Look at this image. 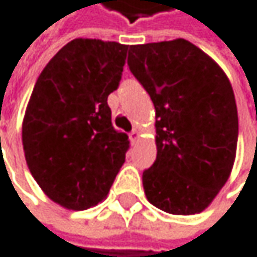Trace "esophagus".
<instances>
[{"instance_id": "esophagus-1", "label": "esophagus", "mask_w": 257, "mask_h": 257, "mask_svg": "<svg viewBox=\"0 0 257 257\" xmlns=\"http://www.w3.org/2000/svg\"><path fill=\"white\" fill-rule=\"evenodd\" d=\"M130 139H131V142H133V143L139 142V140H140V131H139V130H134V131L130 134Z\"/></svg>"}]
</instances>
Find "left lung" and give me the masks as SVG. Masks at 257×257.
<instances>
[{"instance_id": "8db88e82", "label": "left lung", "mask_w": 257, "mask_h": 257, "mask_svg": "<svg viewBox=\"0 0 257 257\" xmlns=\"http://www.w3.org/2000/svg\"><path fill=\"white\" fill-rule=\"evenodd\" d=\"M127 65L155 106L157 158L143 172L148 201L172 215L203 212L236 158L237 108L227 74L183 38L131 45Z\"/></svg>"}]
</instances>
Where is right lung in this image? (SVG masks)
<instances>
[{
  "mask_svg": "<svg viewBox=\"0 0 257 257\" xmlns=\"http://www.w3.org/2000/svg\"><path fill=\"white\" fill-rule=\"evenodd\" d=\"M127 45L77 38L39 74L23 120V148L42 192L64 209L86 210L109 192L127 136L114 130L108 96L117 89Z\"/></svg>",
  "mask_w": 257,
  "mask_h": 257,
  "instance_id": "1",
  "label": "right lung"
}]
</instances>
